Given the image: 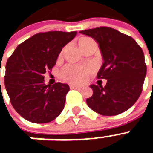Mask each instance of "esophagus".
Listing matches in <instances>:
<instances>
[{
  "mask_svg": "<svg viewBox=\"0 0 153 153\" xmlns=\"http://www.w3.org/2000/svg\"><path fill=\"white\" fill-rule=\"evenodd\" d=\"M70 88L71 89H74V88H76V89H79L81 88V86H78V85H70Z\"/></svg>",
  "mask_w": 153,
  "mask_h": 153,
  "instance_id": "esophagus-1",
  "label": "esophagus"
}]
</instances>
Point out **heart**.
Segmentation results:
<instances>
[{
	"label": "heart",
	"instance_id": "b5f03b06",
	"mask_svg": "<svg viewBox=\"0 0 153 153\" xmlns=\"http://www.w3.org/2000/svg\"><path fill=\"white\" fill-rule=\"evenodd\" d=\"M93 41L92 39L88 37H84L79 41L80 47H83L85 45ZM91 71L89 67L75 65H67L65 66L61 71V76L65 80L73 83H81L86 79L88 73Z\"/></svg>",
	"mask_w": 153,
	"mask_h": 153
}]
</instances>
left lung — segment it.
<instances>
[{
  "instance_id": "obj_1",
  "label": "left lung",
  "mask_w": 153,
  "mask_h": 153,
  "mask_svg": "<svg viewBox=\"0 0 153 153\" xmlns=\"http://www.w3.org/2000/svg\"><path fill=\"white\" fill-rule=\"evenodd\" d=\"M80 33L91 36L99 45L104 63L97 76L107 80L105 87L90 85L93 94L86 100L88 106L103 116L125 112L134 105L142 92L147 73L142 48L131 36L109 27Z\"/></svg>"
}]
</instances>
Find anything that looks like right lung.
<instances>
[{
	"mask_svg": "<svg viewBox=\"0 0 153 153\" xmlns=\"http://www.w3.org/2000/svg\"><path fill=\"white\" fill-rule=\"evenodd\" d=\"M77 33H40L19 45L5 66L4 85L14 109L36 124L52 121L65 107L67 84L46 85L44 74L52 70L62 48Z\"/></svg>",
	"mask_w": 153,
	"mask_h": 153,
	"instance_id": "obj_1",
	"label": "right lung"
}]
</instances>
